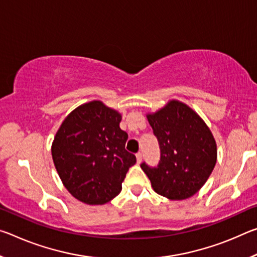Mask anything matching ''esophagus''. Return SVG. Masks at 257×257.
Listing matches in <instances>:
<instances>
[{
	"label": "esophagus",
	"instance_id": "esophagus-1",
	"mask_svg": "<svg viewBox=\"0 0 257 257\" xmlns=\"http://www.w3.org/2000/svg\"><path fill=\"white\" fill-rule=\"evenodd\" d=\"M136 159H137V163L139 164L142 162V159H143V155H142V153H137L136 154Z\"/></svg>",
	"mask_w": 257,
	"mask_h": 257
}]
</instances>
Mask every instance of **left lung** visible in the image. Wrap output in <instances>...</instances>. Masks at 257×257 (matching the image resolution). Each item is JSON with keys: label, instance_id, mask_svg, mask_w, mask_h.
Here are the masks:
<instances>
[{"label": "left lung", "instance_id": "1", "mask_svg": "<svg viewBox=\"0 0 257 257\" xmlns=\"http://www.w3.org/2000/svg\"><path fill=\"white\" fill-rule=\"evenodd\" d=\"M146 116L159 141L161 160L158 168L145 163L141 168L161 196L171 201L191 197L205 185L216 163V143L210 128L177 99Z\"/></svg>", "mask_w": 257, "mask_h": 257}]
</instances>
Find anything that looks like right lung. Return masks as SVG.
I'll return each instance as SVG.
<instances>
[{
	"label": "right lung",
	"instance_id": "right-lung-1",
	"mask_svg": "<svg viewBox=\"0 0 257 257\" xmlns=\"http://www.w3.org/2000/svg\"><path fill=\"white\" fill-rule=\"evenodd\" d=\"M121 113L102 101H90L67 115L52 143V158L63 186L88 205L118 196L136 156L125 151L128 134Z\"/></svg>",
	"mask_w": 257,
	"mask_h": 257
}]
</instances>
